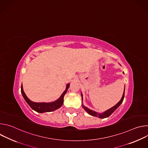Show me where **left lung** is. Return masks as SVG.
<instances>
[{"label":"left lung","instance_id":"1","mask_svg":"<svg viewBox=\"0 0 148 148\" xmlns=\"http://www.w3.org/2000/svg\"><path fill=\"white\" fill-rule=\"evenodd\" d=\"M123 73L124 74V73L123 72ZM125 88H124V91H123V95L122 96V98L121 99V100L115 105H114V107H112V108H110L109 110H107L104 111L102 113H98V112H97L94 111H92L89 108H88L87 107H85L84 105H83V96H82V92H81V97H82V108L85 110V111L88 113L90 115H92V116H97V117H98L99 118H101V119H103V118H107L108 116H110L119 106L121 105V104L123 102V100L124 99V95H125Z\"/></svg>","mask_w":148,"mask_h":148}]
</instances>
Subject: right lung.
Returning a JSON list of instances; mask_svg holds the SVG:
<instances>
[{
    "label": "right lung",
    "instance_id": "1",
    "mask_svg": "<svg viewBox=\"0 0 148 148\" xmlns=\"http://www.w3.org/2000/svg\"><path fill=\"white\" fill-rule=\"evenodd\" d=\"M69 87H70V84L68 83L66 85V88L65 91L62 92L60 97L57 100L51 102H35L32 101L30 99L28 98V97L26 96V94L25 93L22 84V86H21V92H22V94L24 99H25L26 102L28 103V105L31 107L32 110L39 113H44V112L54 111L58 109L62 106V105L63 104V102H64V97L66 94Z\"/></svg>",
    "mask_w": 148,
    "mask_h": 148
}]
</instances>
